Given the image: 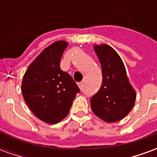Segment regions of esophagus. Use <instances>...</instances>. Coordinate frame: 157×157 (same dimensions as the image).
<instances>
[{
	"label": "esophagus",
	"instance_id": "34e87169",
	"mask_svg": "<svg viewBox=\"0 0 157 157\" xmlns=\"http://www.w3.org/2000/svg\"><path fill=\"white\" fill-rule=\"evenodd\" d=\"M78 86L79 87H80V89H81L82 91H83V89H84V84H83V82H79Z\"/></svg>",
	"mask_w": 157,
	"mask_h": 157
}]
</instances>
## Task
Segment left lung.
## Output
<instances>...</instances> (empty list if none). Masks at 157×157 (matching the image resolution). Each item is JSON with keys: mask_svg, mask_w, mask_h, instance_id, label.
Here are the masks:
<instances>
[{"mask_svg": "<svg viewBox=\"0 0 157 157\" xmlns=\"http://www.w3.org/2000/svg\"><path fill=\"white\" fill-rule=\"evenodd\" d=\"M94 50L102 66V82L90 100L91 108L103 121H119L133 109L136 93L118 53L108 44L94 45Z\"/></svg>", "mask_w": 157, "mask_h": 157, "instance_id": "left-lung-1", "label": "left lung"}]
</instances>
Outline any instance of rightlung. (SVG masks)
I'll use <instances>...</instances> for the list:
<instances>
[{"mask_svg":"<svg viewBox=\"0 0 157 157\" xmlns=\"http://www.w3.org/2000/svg\"><path fill=\"white\" fill-rule=\"evenodd\" d=\"M68 43L56 41L44 48L26 71L22 92L33 114L47 124L61 121L70 112L78 86L59 66Z\"/></svg>","mask_w":157,"mask_h":157,"instance_id":"1","label":"right lung"}]
</instances>
